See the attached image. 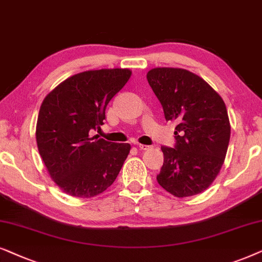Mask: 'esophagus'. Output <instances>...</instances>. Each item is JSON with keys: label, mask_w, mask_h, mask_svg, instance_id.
<instances>
[{"label": "esophagus", "mask_w": 262, "mask_h": 262, "mask_svg": "<svg viewBox=\"0 0 262 262\" xmlns=\"http://www.w3.org/2000/svg\"><path fill=\"white\" fill-rule=\"evenodd\" d=\"M138 147H139V149H141V151H146V149H149V148H151V146L139 144V145H138Z\"/></svg>", "instance_id": "1"}]
</instances>
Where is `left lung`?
Wrapping results in <instances>:
<instances>
[{"label":"left lung","instance_id":"1","mask_svg":"<svg viewBox=\"0 0 262 262\" xmlns=\"http://www.w3.org/2000/svg\"><path fill=\"white\" fill-rule=\"evenodd\" d=\"M147 81L165 120L177 123L175 148L162 147L164 164L157 181L177 198L200 194L213 183L228 151L231 127L224 100L187 69L153 68Z\"/></svg>","mask_w":262,"mask_h":262}]
</instances>
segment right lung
<instances>
[{"instance_id":"1","label":"right lung","mask_w":262,"mask_h":262,"mask_svg":"<svg viewBox=\"0 0 262 262\" xmlns=\"http://www.w3.org/2000/svg\"><path fill=\"white\" fill-rule=\"evenodd\" d=\"M130 75L127 68L78 73L44 98L36 127L38 151L63 193L92 198L116 180L130 145L92 134L104 124L106 105Z\"/></svg>"}]
</instances>
